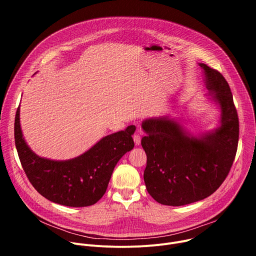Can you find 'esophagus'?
Returning a JSON list of instances; mask_svg holds the SVG:
<instances>
[{"instance_id": "1", "label": "esophagus", "mask_w": 256, "mask_h": 256, "mask_svg": "<svg viewBox=\"0 0 256 256\" xmlns=\"http://www.w3.org/2000/svg\"><path fill=\"white\" fill-rule=\"evenodd\" d=\"M140 130H138L134 134V142L136 146H138L140 144Z\"/></svg>"}]
</instances>
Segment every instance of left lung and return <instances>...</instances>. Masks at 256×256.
Segmentation results:
<instances>
[{
	"mask_svg": "<svg viewBox=\"0 0 256 256\" xmlns=\"http://www.w3.org/2000/svg\"><path fill=\"white\" fill-rule=\"evenodd\" d=\"M200 66L210 99L220 107V126L194 136L167 116L142 124L147 134L140 140L147 154L144 184L161 204L179 206L210 196L226 179L236 156L239 120L229 84L220 72Z\"/></svg>",
	"mask_w": 256,
	"mask_h": 256,
	"instance_id": "8db88e82",
	"label": "left lung"
}]
</instances>
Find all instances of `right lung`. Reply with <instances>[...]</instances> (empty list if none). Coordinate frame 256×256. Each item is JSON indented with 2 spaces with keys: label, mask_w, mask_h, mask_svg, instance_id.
<instances>
[{
  "label": "right lung",
  "mask_w": 256,
  "mask_h": 256,
  "mask_svg": "<svg viewBox=\"0 0 256 256\" xmlns=\"http://www.w3.org/2000/svg\"><path fill=\"white\" fill-rule=\"evenodd\" d=\"M134 126L102 138L84 154L66 161L42 158L30 150L20 126L18 107L14 136L18 156L30 184L48 200L66 206H88L105 194L120 159L134 147Z\"/></svg>",
  "instance_id": "add662e5"
}]
</instances>
